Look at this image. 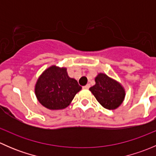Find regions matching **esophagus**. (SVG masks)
Instances as JSON below:
<instances>
[{
	"mask_svg": "<svg viewBox=\"0 0 156 156\" xmlns=\"http://www.w3.org/2000/svg\"><path fill=\"white\" fill-rule=\"evenodd\" d=\"M90 87V85L89 84H87V85L84 86V87H83V88H84V89H89Z\"/></svg>",
	"mask_w": 156,
	"mask_h": 156,
	"instance_id": "1",
	"label": "esophagus"
}]
</instances>
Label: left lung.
Wrapping results in <instances>:
<instances>
[{
	"mask_svg": "<svg viewBox=\"0 0 156 156\" xmlns=\"http://www.w3.org/2000/svg\"><path fill=\"white\" fill-rule=\"evenodd\" d=\"M95 82V85L89 90L103 107L113 110L122 105L125 97V90L121 83L102 72L97 75Z\"/></svg>",
	"mask_w": 156,
	"mask_h": 156,
	"instance_id": "left-lung-1",
	"label": "left lung"
}]
</instances>
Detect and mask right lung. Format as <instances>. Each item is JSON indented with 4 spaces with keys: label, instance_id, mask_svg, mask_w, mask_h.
<instances>
[{
    "label": "right lung",
    "instance_id": "add662e5",
    "mask_svg": "<svg viewBox=\"0 0 156 156\" xmlns=\"http://www.w3.org/2000/svg\"><path fill=\"white\" fill-rule=\"evenodd\" d=\"M81 87L68 75L67 69L53 65L45 69L37 78L34 94L39 103L50 110L69 106Z\"/></svg>",
    "mask_w": 156,
    "mask_h": 156
}]
</instances>
